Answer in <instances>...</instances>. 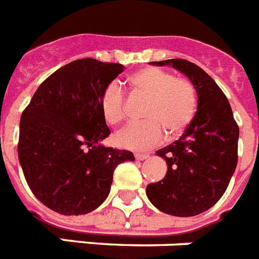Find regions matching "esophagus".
Segmentation results:
<instances>
[{
    "mask_svg": "<svg viewBox=\"0 0 259 259\" xmlns=\"http://www.w3.org/2000/svg\"><path fill=\"white\" fill-rule=\"evenodd\" d=\"M134 156H136L137 160H145V159H147V158H149V154L137 153V154H134Z\"/></svg>",
    "mask_w": 259,
    "mask_h": 259,
    "instance_id": "1",
    "label": "esophagus"
}]
</instances>
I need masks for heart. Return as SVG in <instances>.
<instances>
[{"label": "heart", "instance_id": "obj_1", "mask_svg": "<svg viewBox=\"0 0 259 259\" xmlns=\"http://www.w3.org/2000/svg\"><path fill=\"white\" fill-rule=\"evenodd\" d=\"M134 96L146 100L142 118L117 134L116 143L123 149L147 150L166 138L177 140L192 123L197 110V93L190 80L175 77L158 67H145L126 79ZM105 122L117 126L125 119V95L116 82L106 87L100 99Z\"/></svg>", "mask_w": 259, "mask_h": 259}]
</instances>
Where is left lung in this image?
<instances>
[{"instance_id": "8db88e82", "label": "left lung", "mask_w": 259, "mask_h": 259, "mask_svg": "<svg viewBox=\"0 0 259 259\" xmlns=\"http://www.w3.org/2000/svg\"><path fill=\"white\" fill-rule=\"evenodd\" d=\"M171 64L191 80L197 92V112L179 140L158 150L167 163L162 180L150 183L146 195L167 214L190 217L213 207L229 186L238 159V125L227 96L204 69L184 59Z\"/></svg>"}]
</instances>
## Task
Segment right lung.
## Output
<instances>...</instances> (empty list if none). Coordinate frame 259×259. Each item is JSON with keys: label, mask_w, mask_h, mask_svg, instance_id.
<instances>
[{"label": "right lung", "mask_w": 259, "mask_h": 259, "mask_svg": "<svg viewBox=\"0 0 259 259\" xmlns=\"http://www.w3.org/2000/svg\"><path fill=\"white\" fill-rule=\"evenodd\" d=\"M125 67L79 59L39 85L19 122L18 158L31 192L64 216L85 214L108 197L119 163L134 160L127 150L104 147L110 134L100 99Z\"/></svg>", "instance_id": "obj_1"}]
</instances>
